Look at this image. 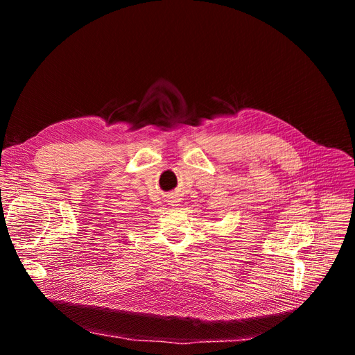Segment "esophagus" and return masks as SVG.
<instances>
[{"instance_id": "esophagus-1", "label": "esophagus", "mask_w": 355, "mask_h": 355, "mask_svg": "<svg viewBox=\"0 0 355 355\" xmlns=\"http://www.w3.org/2000/svg\"><path fill=\"white\" fill-rule=\"evenodd\" d=\"M169 205H173V207H177V203L180 202V198L177 196V194L175 193H173V194H171V196H169Z\"/></svg>"}]
</instances>
